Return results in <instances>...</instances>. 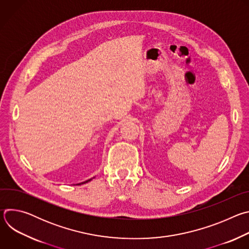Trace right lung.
Returning <instances> with one entry per match:
<instances>
[{
	"instance_id": "add662e5",
	"label": "right lung",
	"mask_w": 249,
	"mask_h": 249,
	"mask_svg": "<svg viewBox=\"0 0 249 249\" xmlns=\"http://www.w3.org/2000/svg\"><path fill=\"white\" fill-rule=\"evenodd\" d=\"M91 179H89V180H87V181H85V182H82V183H79V184H83V183H86V182H89V181H90Z\"/></svg>"
}]
</instances>
